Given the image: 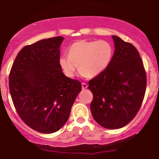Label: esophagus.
Segmentation results:
<instances>
[{
  "label": "esophagus",
  "instance_id": "obj_1",
  "mask_svg": "<svg viewBox=\"0 0 159 159\" xmlns=\"http://www.w3.org/2000/svg\"><path fill=\"white\" fill-rule=\"evenodd\" d=\"M81 87H82V89H86L88 88V84L86 83L82 82L81 83Z\"/></svg>",
  "mask_w": 159,
  "mask_h": 159
}]
</instances>
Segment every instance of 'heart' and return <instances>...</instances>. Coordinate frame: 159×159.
<instances>
[{"instance_id":"heart-1","label":"heart","mask_w":159,"mask_h":159,"mask_svg":"<svg viewBox=\"0 0 159 159\" xmlns=\"http://www.w3.org/2000/svg\"><path fill=\"white\" fill-rule=\"evenodd\" d=\"M112 55L113 48L108 41L81 40L70 46L68 56H61L59 63L67 76H75L78 65L83 76L93 78L108 68Z\"/></svg>"}]
</instances>
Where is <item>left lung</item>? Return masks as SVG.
Returning <instances> with one entry per match:
<instances>
[{
  "instance_id": "1",
  "label": "left lung",
  "mask_w": 159,
  "mask_h": 159,
  "mask_svg": "<svg viewBox=\"0 0 159 159\" xmlns=\"http://www.w3.org/2000/svg\"><path fill=\"white\" fill-rule=\"evenodd\" d=\"M115 53L109 65L89 81L93 94L91 111L102 127L116 129L128 125L141 108L147 85L146 72L138 50L112 36Z\"/></svg>"
}]
</instances>
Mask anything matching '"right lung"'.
Listing matches in <instances>:
<instances>
[{
  "mask_svg": "<svg viewBox=\"0 0 159 159\" xmlns=\"http://www.w3.org/2000/svg\"><path fill=\"white\" fill-rule=\"evenodd\" d=\"M63 40L54 37L24 47L9 75V89L17 114L27 125L44 134L63 127L81 91L79 81L62 72L59 48Z\"/></svg>",
  "mask_w": 159,
  "mask_h": 159,
  "instance_id": "add662e5",
  "label": "right lung"
}]
</instances>
